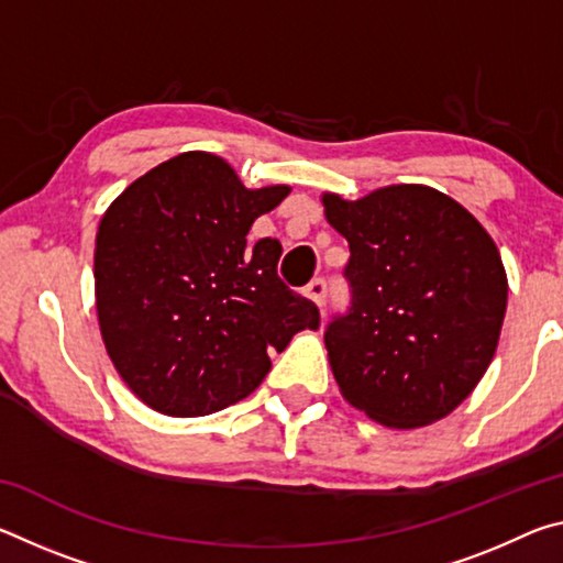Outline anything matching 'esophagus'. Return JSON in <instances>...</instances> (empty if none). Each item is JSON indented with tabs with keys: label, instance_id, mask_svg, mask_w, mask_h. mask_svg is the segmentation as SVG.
I'll use <instances>...</instances> for the list:
<instances>
[{
	"label": "esophagus",
	"instance_id": "1",
	"mask_svg": "<svg viewBox=\"0 0 563 563\" xmlns=\"http://www.w3.org/2000/svg\"><path fill=\"white\" fill-rule=\"evenodd\" d=\"M305 295H308V298L316 302L318 308H322V305H325V295H328V283L322 278H316L308 285V288H305Z\"/></svg>",
	"mask_w": 563,
	"mask_h": 563
}]
</instances>
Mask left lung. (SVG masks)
<instances>
[{
	"instance_id": "1",
	"label": "left lung",
	"mask_w": 563,
	"mask_h": 563,
	"mask_svg": "<svg viewBox=\"0 0 563 563\" xmlns=\"http://www.w3.org/2000/svg\"><path fill=\"white\" fill-rule=\"evenodd\" d=\"M322 206L350 243L352 308L325 332L340 395L393 430L454 412L497 352L509 292L497 243L430 186L322 194Z\"/></svg>"
}]
</instances>
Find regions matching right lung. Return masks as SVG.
Returning <instances> with one entry per match:
<instances>
[{
	"label": "right lung",
	"mask_w": 563,
	"mask_h": 563,
	"mask_svg": "<svg viewBox=\"0 0 563 563\" xmlns=\"http://www.w3.org/2000/svg\"><path fill=\"white\" fill-rule=\"evenodd\" d=\"M290 186L245 188L225 158L186 151L133 180L101 216L93 290L103 347L141 402L201 417L263 383L271 352L318 330L316 302L278 278L283 245L245 247Z\"/></svg>",
	"instance_id": "add662e5"
}]
</instances>
